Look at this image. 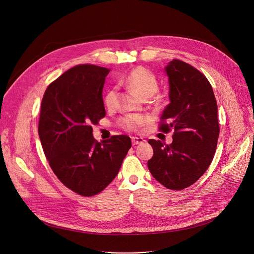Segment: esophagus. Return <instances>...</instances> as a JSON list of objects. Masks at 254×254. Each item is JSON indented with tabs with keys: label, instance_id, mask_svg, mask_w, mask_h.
<instances>
[{
	"label": "esophagus",
	"instance_id": "esophagus-1",
	"mask_svg": "<svg viewBox=\"0 0 254 254\" xmlns=\"http://www.w3.org/2000/svg\"><path fill=\"white\" fill-rule=\"evenodd\" d=\"M143 141H144V139L142 137H136V136L131 137V142H132L133 146H135V144H138V143H141Z\"/></svg>",
	"mask_w": 254,
	"mask_h": 254
}]
</instances>
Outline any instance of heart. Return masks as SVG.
I'll return each instance as SVG.
<instances>
[{
    "label": "heart",
    "mask_w": 254,
    "mask_h": 254,
    "mask_svg": "<svg viewBox=\"0 0 254 254\" xmlns=\"http://www.w3.org/2000/svg\"><path fill=\"white\" fill-rule=\"evenodd\" d=\"M125 85L134 90L142 98L152 97L159 88V81L154 72L146 67L138 66L132 69L129 73L120 80ZM117 101V90L108 89L103 96V103L107 108H113ZM148 122V118L138 115H127L119 120L122 128L128 131H137L140 127Z\"/></svg>",
    "instance_id": "obj_1"
}]
</instances>
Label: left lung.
<instances>
[{
    "label": "left lung",
    "instance_id": "obj_1",
    "mask_svg": "<svg viewBox=\"0 0 254 254\" xmlns=\"http://www.w3.org/2000/svg\"><path fill=\"white\" fill-rule=\"evenodd\" d=\"M166 72L171 102L160 119L159 130L173 128V142L149 139L154 156L148 168L164 187L183 190L197 182L214 158L220 132L218 110L212 86L198 69L173 59Z\"/></svg>",
    "mask_w": 254,
    "mask_h": 254
}]
</instances>
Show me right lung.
Segmentation results:
<instances>
[{"instance_id":"obj_1","label":"right lung","mask_w":254,"mask_h":254,"mask_svg":"<svg viewBox=\"0 0 254 254\" xmlns=\"http://www.w3.org/2000/svg\"><path fill=\"white\" fill-rule=\"evenodd\" d=\"M111 69L80 64L51 82L41 102L38 132L44 154L60 182L81 196H94L117 177L131 147L129 136L98 142L92 126L105 117L104 80Z\"/></svg>"}]
</instances>
